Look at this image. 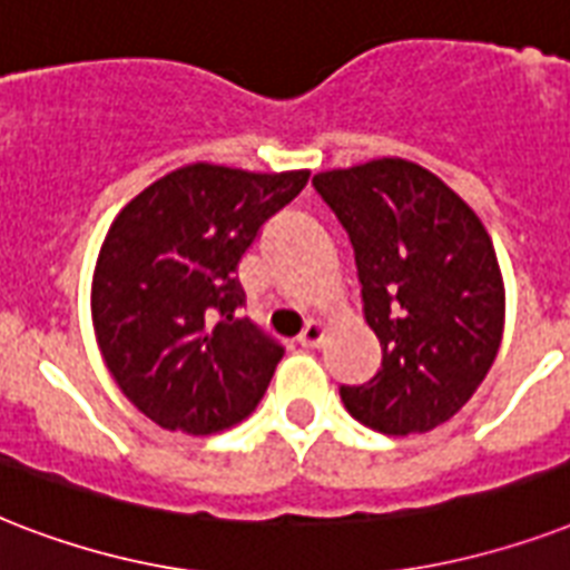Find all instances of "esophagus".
<instances>
[{
  "instance_id": "esophagus-1",
  "label": "esophagus",
  "mask_w": 570,
  "mask_h": 570,
  "mask_svg": "<svg viewBox=\"0 0 570 570\" xmlns=\"http://www.w3.org/2000/svg\"><path fill=\"white\" fill-rule=\"evenodd\" d=\"M325 340V328H322V322H307L304 325V331L298 334V343H302L304 348H316Z\"/></svg>"
}]
</instances>
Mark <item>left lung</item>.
Returning <instances> with one entry per match:
<instances>
[{
    "mask_svg": "<svg viewBox=\"0 0 570 570\" xmlns=\"http://www.w3.org/2000/svg\"><path fill=\"white\" fill-rule=\"evenodd\" d=\"M316 195L355 248L364 316L381 370L343 384L357 423L381 434L429 432L468 402L503 337V277L476 213L405 159L325 171Z\"/></svg>",
    "mask_w": 570,
    "mask_h": 570,
    "instance_id": "1",
    "label": "left lung"
}]
</instances>
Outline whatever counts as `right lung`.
<instances>
[{
    "instance_id": "add662e5",
    "label": "right lung",
    "mask_w": 570,
    "mask_h": 570,
    "mask_svg": "<svg viewBox=\"0 0 570 570\" xmlns=\"http://www.w3.org/2000/svg\"><path fill=\"white\" fill-rule=\"evenodd\" d=\"M311 174L186 165L124 206L94 272V331L124 396L168 432L259 405L284 346L242 316L239 263Z\"/></svg>"
}]
</instances>
